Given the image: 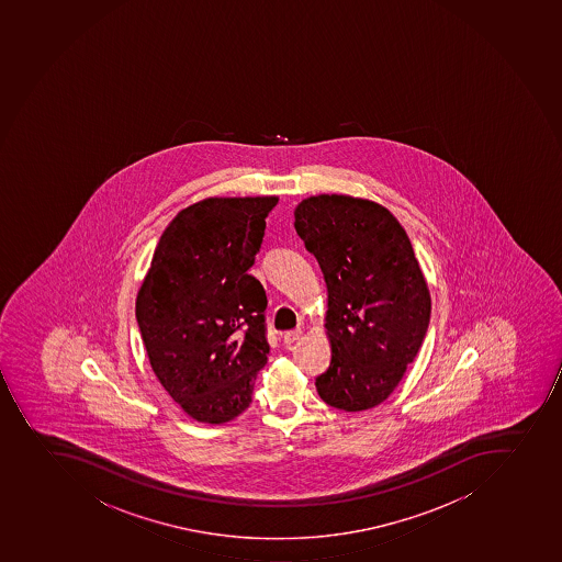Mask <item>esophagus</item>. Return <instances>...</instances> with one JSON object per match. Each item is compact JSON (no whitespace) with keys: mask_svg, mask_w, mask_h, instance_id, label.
<instances>
[{"mask_svg":"<svg viewBox=\"0 0 562 562\" xmlns=\"http://www.w3.org/2000/svg\"><path fill=\"white\" fill-rule=\"evenodd\" d=\"M300 338H302V330H288V333L283 335V344L291 346V344H294V341H299Z\"/></svg>","mask_w":562,"mask_h":562,"instance_id":"esophagus-1","label":"esophagus"}]
</instances>
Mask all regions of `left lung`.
Returning <instances> with one entry per match:
<instances>
[{
	"mask_svg": "<svg viewBox=\"0 0 562 562\" xmlns=\"http://www.w3.org/2000/svg\"><path fill=\"white\" fill-rule=\"evenodd\" d=\"M294 229L327 285L333 355L316 391L346 413L376 407L402 381L430 322V293L413 244L386 207L349 195L304 199Z\"/></svg>",
	"mask_w": 562,
	"mask_h": 562,
	"instance_id": "obj_1",
	"label": "left lung"
}]
</instances>
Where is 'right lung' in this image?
I'll list each match as a JSON object with an SVG mask.
<instances>
[{
	"mask_svg": "<svg viewBox=\"0 0 562 562\" xmlns=\"http://www.w3.org/2000/svg\"><path fill=\"white\" fill-rule=\"evenodd\" d=\"M279 196H212L160 235L135 316L160 385L196 422L221 425L251 403L268 361V296L249 268Z\"/></svg>",
	"mask_w": 562,
	"mask_h": 562,
	"instance_id": "add662e5",
	"label": "right lung"
}]
</instances>
